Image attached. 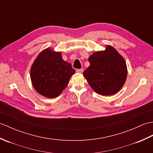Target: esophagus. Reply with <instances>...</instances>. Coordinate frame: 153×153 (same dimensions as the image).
Masks as SVG:
<instances>
[{
  "mask_svg": "<svg viewBox=\"0 0 153 153\" xmlns=\"http://www.w3.org/2000/svg\"><path fill=\"white\" fill-rule=\"evenodd\" d=\"M83 71V69H77V70H76V72L79 73V74H82Z\"/></svg>",
  "mask_w": 153,
  "mask_h": 153,
  "instance_id": "esophagus-1",
  "label": "esophagus"
}]
</instances>
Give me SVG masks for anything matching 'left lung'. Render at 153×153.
Wrapping results in <instances>:
<instances>
[{
    "instance_id": "left-lung-1",
    "label": "left lung",
    "mask_w": 153,
    "mask_h": 153,
    "mask_svg": "<svg viewBox=\"0 0 153 153\" xmlns=\"http://www.w3.org/2000/svg\"><path fill=\"white\" fill-rule=\"evenodd\" d=\"M90 66L84 71L91 87L99 95L108 96L118 93L124 85L128 69L124 58L113 47L97 51L88 59Z\"/></svg>"
}]
</instances>
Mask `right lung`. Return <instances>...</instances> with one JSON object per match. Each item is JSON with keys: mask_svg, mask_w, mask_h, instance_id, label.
Segmentation results:
<instances>
[{"mask_svg": "<svg viewBox=\"0 0 153 153\" xmlns=\"http://www.w3.org/2000/svg\"><path fill=\"white\" fill-rule=\"evenodd\" d=\"M74 74L71 64L62 59L60 52H55L50 48L39 54L30 70L34 89L47 98L59 96Z\"/></svg>", "mask_w": 153, "mask_h": 153, "instance_id": "right-lung-1", "label": "right lung"}]
</instances>
